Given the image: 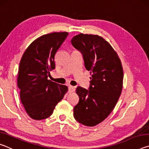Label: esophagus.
I'll list each match as a JSON object with an SVG mask.
<instances>
[{
	"instance_id": "1",
	"label": "esophagus",
	"mask_w": 149,
	"mask_h": 149,
	"mask_svg": "<svg viewBox=\"0 0 149 149\" xmlns=\"http://www.w3.org/2000/svg\"><path fill=\"white\" fill-rule=\"evenodd\" d=\"M68 91L69 93H72L75 91V87L73 86H69L68 87Z\"/></svg>"
}]
</instances>
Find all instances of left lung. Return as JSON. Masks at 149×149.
Instances as JSON below:
<instances>
[{
    "instance_id": "8db88e82",
    "label": "left lung",
    "mask_w": 149,
    "mask_h": 149,
    "mask_svg": "<svg viewBox=\"0 0 149 149\" xmlns=\"http://www.w3.org/2000/svg\"><path fill=\"white\" fill-rule=\"evenodd\" d=\"M71 42L82 54L85 68L92 74L89 89L77 87L79 100L74 108V116L79 123L92 127L108 116L119 99L122 63L111 45L99 35L81 33Z\"/></svg>"
}]
</instances>
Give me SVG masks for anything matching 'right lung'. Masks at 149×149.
I'll use <instances>...</instances> for the list:
<instances>
[{"label":"right lung","instance_id":"add662e5","mask_svg":"<svg viewBox=\"0 0 149 149\" xmlns=\"http://www.w3.org/2000/svg\"><path fill=\"white\" fill-rule=\"evenodd\" d=\"M68 35L67 32L42 35L30 44L22 57L17 86L22 104L32 119L49 118L67 92V86L47 78L55 68V54Z\"/></svg>","mask_w":149,"mask_h":149}]
</instances>
